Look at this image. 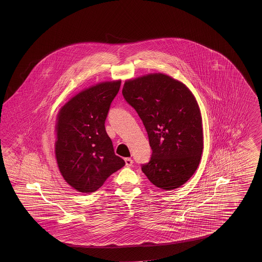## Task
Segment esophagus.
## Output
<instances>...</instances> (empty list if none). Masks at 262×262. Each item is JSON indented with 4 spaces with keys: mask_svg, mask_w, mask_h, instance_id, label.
<instances>
[{
    "mask_svg": "<svg viewBox=\"0 0 262 262\" xmlns=\"http://www.w3.org/2000/svg\"><path fill=\"white\" fill-rule=\"evenodd\" d=\"M124 161H125V166L126 167H130L133 166V160L131 158H125Z\"/></svg>",
    "mask_w": 262,
    "mask_h": 262,
    "instance_id": "34e87169",
    "label": "esophagus"
}]
</instances>
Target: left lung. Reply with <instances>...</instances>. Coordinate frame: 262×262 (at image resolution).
I'll use <instances>...</instances> for the list:
<instances>
[{
    "label": "left lung",
    "instance_id": "8db88e82",
    "mask_svg": "<svg viewBox=\"0 0 262 262\" xmlns=\"http://www.w3.org/2000/svg\"><path fill=\"white\" fill-rule=\"evenodd\" d=\"M122 93L144 124L152 150L142 171L158 188H178L195 173L203 150L195 96L184 83L161 73L125 81Z\"/></svg>",
    "mask_w": 262,
    "mask_h": 262
}]
</instances>
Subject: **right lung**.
<instances>
[{"label": "right lung", "instance_id": "obj_1", "mask_svg": "<svg viewBox=\"0 0 262 262\" xmlns=\"http://www.w3.org/2000/svg\"><path fill=\"white\" fill-rule=\"evenodd\" d=\"M120 87L121 80L96 84L75 95L58 114L56 160L67 184L78 192H95L125 165L105 128Z\"/></svg>", "mask_w": 262, "mask_h": 262}]
</instances>
